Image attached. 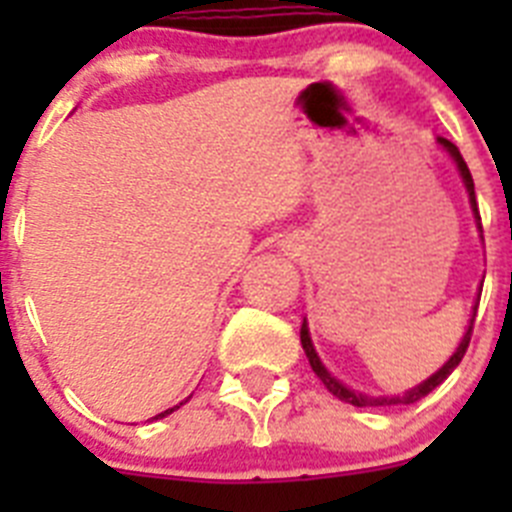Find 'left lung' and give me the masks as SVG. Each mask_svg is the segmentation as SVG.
<instances>
[{
  "mask_svg": "<svg viewBox=\"0 0 512 512\" xmlns=\"http://www.w3.org/2000/svg\"><path fill=\"white\" fill-rule=\"evenodd\" d=\"M438 143H441V146L446 148V151L451 153V158H454V161H456V166H459V171H461V179H464V184H467L469 202H472V210H474V215H477V220H482V217H479L477 197H474V182H472V174H469V166H467V161H464V158H461L459 148H456L454 143H451V140H446V138H438ZM479 228H482V223H479ZM474 315H477V307H474ZM474 315H472V323H469V330H467V333H464V338H461L459 348H456V354L451 356V359L446 361V364H443L441 369H438V372L433 374L431 379H425L423 384H418V387H415V390L405 392V395H402V397H366V395H356V392H351V390H348V387H343V384L338 382V379H333V377H330V374H328V369H325V366L320 364L318 354H315V348H312L310 333H307V323H302V330H300V341H302V348H305L307 361H310V366H312V372L318 374V379H320V382L325 384V390H328L330 395H333V397H338V400H343V402H351V405H356V408H369V405H413V402H418L420 397H425V395H428V392H433V390H436L438 384H441L443 379L449 377V374L454 372L456 366H459V361L464 359V354H467V348H469V341H472Z\"/></svg>",
  "mask_w": 512,
  "mask_h": 512,
  "instance_id": "8db88e82",
  "label": "left lung"
}]
</instances>
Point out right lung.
Masks as SVG:
<instances>
[{
	"mask_svg": "<svg viewBox=\"0 0 512 512\" xmlns=\"http://www.w3.org/2000/svg\"><path fill=\"white\" fill-rule=\"evenodd\" d=\"M176 408H179V405H176ZM176 408H171V410H164V413H158V415H156V418H153V420H158V418H164V415L174 413V410H176Z\"/></svg>",
	"mask_w": 512,
	"mask_h": 512,
	"instance_id": "obj_1",
	"label": "right lung"
}]
</instances>
